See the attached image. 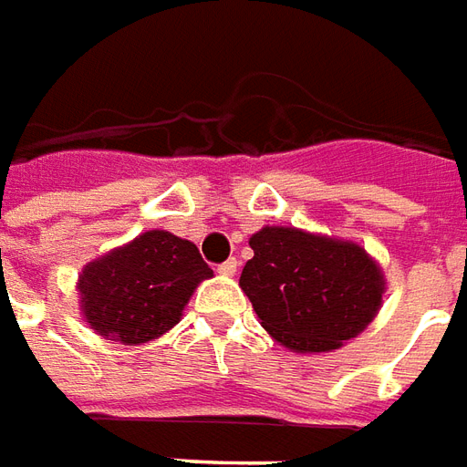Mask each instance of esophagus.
I'll return each instance as SVG.
<instances>
[{"label":"esophagus","instance_id":"1","mask_svg":"<svg viewBox=\"0 0 467 467\" xmlns=\"http://www.w3.org/2000/svg\"><path fill=\"white\" fill-rule=\"evenodd\" d=\"M236 266H239V261L226 259L223 264H218V274H221V276H234V274H236Z\"/></svg>","mask_w":467,"mask_h":467}]
</instances>
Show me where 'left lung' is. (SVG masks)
<instances>
[{
    "mask_svg": "<svg viewBox=\"0 0 467 467\" xmlns=\"http://www.w3.org/2000/svg\"><path fill=\"white\" fill-rule=\"evenodd\" d=\"M241 289L261 327L294 352H332L375 319L385 276L359 244L266 226L249 239Z\"/></svg>",
    "mask_w": 467,
    "mask_h": 467,
    "instance_id": "1",
    "label": "left lung"
}]
</instances>
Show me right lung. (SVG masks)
<instances>
[{
    "label": "right lung",
    "mask_w": 467,
    "mask_h": 467,
    "mask_svg": "<svg viewBox=\"0 0 467 467\" xmlns=\"http://www.w3.org/2000/svg\"><path fill=\"white\" fill-rule=\"evenodd\" d=\"M211 276L196 244L145 231L82 269V317L105 339L143 345L178 324L191 294Z\"/></svg>",
    "instance_id": "obj_1"
}]
</instances>
